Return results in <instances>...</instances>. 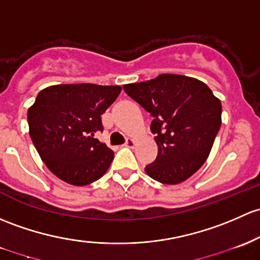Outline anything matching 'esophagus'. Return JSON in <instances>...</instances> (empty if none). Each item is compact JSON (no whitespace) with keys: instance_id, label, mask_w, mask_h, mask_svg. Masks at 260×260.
I'll return each mask as SVG.
<instances>
[{"instance_id":"1","label":"esophagus","mask_w":260,"mask_h":260,"mask_svg":"<svg viewBox=\"0 0 260 260\" xmlns=\"http://www.w3.org/2000/svg\"><path fill=\"white\" fill-rule=\"evenodd\" d=\"M135 144H136V142H135V139H127V142H125L124 143V147H128V148H133V147H135Z\"/></svg>"}]
</instances>
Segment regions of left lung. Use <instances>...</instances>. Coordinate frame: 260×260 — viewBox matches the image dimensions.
<instances>
[{
  "label": "left lung",
  "mask_w": 260,
  "mask_h": 260,
  "mask_svg": "<svg viewBox=\"0 0 260 260\" xmlns=\"http://www.w3.org/2000/svg\"><path fill=\"white\" fill-rule=\"evenodd\" d=\"M123 89L153 117L158 155L146 173L165 184L193 176L208 158L222 124L220 101L202 81L171 73Z\"/></svg>",
  "instance_id": "8db88e82"
}]
</instances>
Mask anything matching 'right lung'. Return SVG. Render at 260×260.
Listing matches in <instances>:
<instances>
[{
	"label": "right lung",
	"mask_w": 260,
	"mask_h": 260,
	"mask_svg": "<svg viewBox=\"0 0 260 260\" xmlns=\"http://www.w3.org/2000/svg\"><path fill=\"white\" fill-rule=\"evenodd\" d=\"M119 86L56 84L42 89L27 112L29 137L52 173L72 185H86L107 172L114 153L95 135Z\"/></svg>",
	"instance_id": "obj_1"
}]
</instances>
